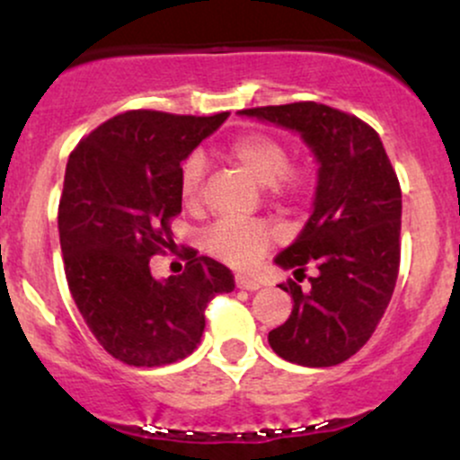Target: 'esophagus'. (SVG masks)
Segmentation results:
<instances>
[{
    "instance_id": "esophagus-1",
    "label": "esophagus",
    "mask_w": 460,
    "mask_h": 460,
    "mask_svg": "<svg viewBox=\"0 0 460 460\" xmlns=\"http://www.w3.org/2000/svg\"><path fill=\"white\" fill-rule=\"evenodd\" d=\"M235 285L240 289H248V292H255V289L261 288V281L260 279H252V277H246V274H237L235 277Z\"/></svg>"
}]
</instances>
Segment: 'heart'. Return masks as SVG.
Instances as JSON below:
<instances>
[{
  "instance_id": "obj_1",
  "label": "heart",
  "mask_w": 460,
  "mask_h": 460,
  "mask_svg": "<svg viewBox=\"0 0 460 460\" xmlns=\"http://www.w3.org/2000/svg\"><path fill=\"white\" fill-rule=\"evenodd\" d=\"M226 157L260 186H270L277 197L292 199L307 190L309 179L303 171H292L289 153L281 140L268 134H246L226 146ZM203 160L188 157L181 168V199L194 208L200 199ZM279 237V231L266 220L223 218L205 234V248L231 266L251 268L260 261L266 248Z\"/></svg>"
}]
</instances>
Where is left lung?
Masks as SVG:
<instances>
[{
	"instance_id": "left-lung-1",
	"label": "left lung",
	"mask_w": 460,
	"mask_h": 460,
	"mask_svg": "<svg viewBox=\"0 0 460 460\" xmlns=\"http://www.w3.org/2000/svg\"><path fill=\"white\" fill-rule=\"evenodd\" d=\"M303 138L318 162L314 212L274 263L294 274L318 268L311 288L289 281L294 307L268 332L289 363L331 367L372 337L392 300L400 268L402 192L378 134L357 116L300 102L237 112Z\"/></svg>"
}]
</instances>
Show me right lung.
Here are the masks:
<instances>
[{
  "mask_svg": "<svg viewBox=\"0 0 460 460\" xmlns=\"http://www.w3.org/2000/svg\"><path fill=\"white\" fill-rule=\"evenodd\" d=\"M226 116L131 110L99 125L68 155L58 209L68 289L99 344L128 366H168L192 355L208 303L235 288L229 268L192 248L181 274L155 279L149 266L175 246L181 162Z\"/></svg>",
  "mask_w": 460,
  "mask_h": 460,
  "instance_id": "right-lung-1",
  "label": "right lung"
}]
</instances>
